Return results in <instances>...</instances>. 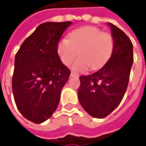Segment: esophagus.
Here are the masks:
<instances>
[{"mask_svg": "<svg viewBox=\"0 0 146 146\" xmlns=\"http://www.w3.org/2000/svg\"><path fill=\"white\" fill-rule=\"evenodd\" d=\"M70 76H71V77H78V73H74V72H71Z\"/></svg>", "mask_w": 146, "mask_h": 146, "instance_id": "34e87169", "label": "esophagus"}]
</instances>
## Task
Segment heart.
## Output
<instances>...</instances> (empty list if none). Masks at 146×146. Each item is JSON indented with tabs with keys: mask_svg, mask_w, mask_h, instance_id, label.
<instances>
[{
	"mask_svg": "<svg viewBox=\"0 0 146 146\" xmlns=\"http://www.w3.org/2000/svg\"><path fill=\"white\" fill-rule=\"evenodd\" d=\"M114 50L111 34L93 26H84L73 30L68 39H62L56 44L57 53L64 64H68L78 55L81 56L71 63L74 71H85L90 67L97 70L109 61Z\"/></svg>",
	"mask_w": 146,
	"mask_h": 146,
	"instance_id": "b5f03b06",
	"label": "heart"
}]
</instances>
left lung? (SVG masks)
Returning <instances> with one entry per match:
<instances>
[{"label":"left lung","instance_id":"8db88e82","mask_svg":"<svg viewBox=\"0 0 146 146\" xmlns=\"http://www.w3.org/2000/svg\"><path fill=\"white\" fill-rule=\"evenodd\" d=\"M114 40L109 61L96 73L80 76L78 90L82 107L93 117L103 118L114 111L126 92L133 62V44L123 31L108 23Z\"/></svg>","mask_w":146,"mask_h":146}]
</instances>
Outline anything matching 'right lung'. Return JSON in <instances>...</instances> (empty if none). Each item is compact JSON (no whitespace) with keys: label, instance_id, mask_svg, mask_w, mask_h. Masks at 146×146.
Returning <instances> with one entry per match:
<instances>
[{"label":"right lung","instance_id":"right-lung-1","mask_svg":"<svg viewBox=\"0 0 146 146\" xmlns=\"http://www.w3.org/2000/svg\"><path fill=\"white\" fill-rule=\"evenodd\" d=\"M72 22H47L37 27L15 56L13 93L21 114L35 123L51 117L70 70L62 62L56 44Z\"/></svg>","mask_w":146,"mask_h":146}]
</instances>
